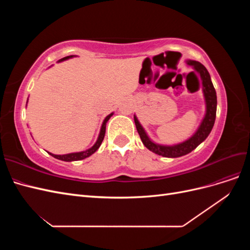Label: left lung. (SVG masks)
I'll list each match as a JSON object with an SVG mask.
<instances>
[{
    "label": "left lung",
    "mask_w": 250,
    "mask_h": 250,
    "mask_svg": "<svg viewBox=\"0 0 250 250\" xmlns=\"http://www.w3.org/2000/svg\"><path fill=\"white\" fill-rule=\"evenodd\" d=\"M188 63L194 67V73H198L200 75V78L202 81V88L204 97H206V102H207V113L206 117H204L200 127L196 133L193 135L191 139L188 141L178 144L175 146H162L157 145V144L150 141V139L147 137L145 130L143 129V127L139 123L137 117H134V123L137 126V130L140 134V138L143 142L144 145H145L150 151L152 152L162 155L164 157H179L190 153L196 147L206 140L209 132L213 129V126L216 120V110H217V96H216V90L215 87L211 83L210 76L202 63L198 62H194V60H190Z\"/></svg>",
    "instance_id": "left-lung-1"
}]
</instances>
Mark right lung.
<instances>
[{
    "label": "right lung",
    "mask_w": 250,
    "mask_h": 250,
    "mask_svg": "<svg viewBox=\"0 0 250 250\" xmlns=\"http://www.w3.org/2000/svg\"><path fill=\"white\" fill-rule=\"evenodd\" d=\"M71 57H73V56H66V57H64V58H62V59H60L59 62H62V60H65V59H67V58H71ZM111 116H112V113H110V115H108L106 118H105L104 122H103V125H102V128H101L100 134H99V138H98L96 144H95V145H94L92 148H90V149H88V150H86V151H83V152L70 153V154H64V155H56V154H52V153H50V154H51L53 157L57 158V160L64 161V162H73V161L84 160V158L88 157L89 155H92L93 153L96 152V151L98 150V148H99L100 145H101V143H102V141H103V139H104V135H105V128H106V123H107V121L109 120V118H110Z\"/></svg>",
    "instance_id": "1"
}]
</instances>
